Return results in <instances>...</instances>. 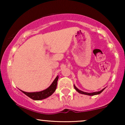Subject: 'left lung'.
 I'll return each instance as SVG.
<instances>
[{"label": "left lung", "mask_w": 125, "mask_h": 125, "mask_svg": "<svg viewBox=\"0 0 125 125\" xmlns=\"http://www.w3.org/2000/svg\"><path fill=\"white\" fill-rule=\"evenodd\" d=\"M74 87L75 89V90H76L77 92H79V94H86V95H89V96H94V95H96V94H101L103 91H104V89L106 88H104L102 90H101L100 91H98V92H92V93H87V92H85L82 91V90H79V89H77L76 86L74 84Z\"/></svg>", "instance_id": "obj_1"}]
</instances>
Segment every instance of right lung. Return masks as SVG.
Listing matches in <instances>:
<instances>
[{
	"label": "right lung",
	"mask_w": 125,
	"mask_h": 125,
	"mask_svg": "<svg viewBox=\"0 0 125 125\" xmlns=\"http://www.w3.org/2000/svg\"><path fill=\"white\" fill-rule=\"evenodd\" d=\"M59 79V76H57L54 79L52 83L51 84L49 87H48L46 89L42 90L40 92H24L23 90H21L24 94L28 96L30 98L32 99L35 100H40L44 99L47 98V97H49L54 92L56 89L57 84H58V81Z\"/></svg>",
	"instance_id": "add662e5"
}]
</instances>
